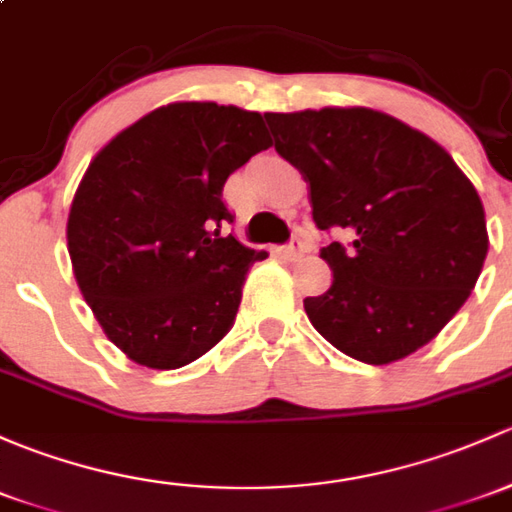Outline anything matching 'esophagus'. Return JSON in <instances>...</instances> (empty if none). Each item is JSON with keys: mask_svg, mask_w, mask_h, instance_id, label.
I'll list each match as a JSON object with an SVG mask.
<instances>
[{"mask_svg": "<svg viewBox=\"0 0 512 512\" xmlns=\"http://www.w3.org/2000/svg\"><path fill=\"white\" fill-rule=\"evenodd\" d=\"M306 252V245L301 240H292L289 245H284L282 250H279V255L284 257V260H297V257H301Z\"/></svg>", "mask_w": 512, "mask_h": 512, "instance_id": "1", "label": "esophagus"}]
</instances>
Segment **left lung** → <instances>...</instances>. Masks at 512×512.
Listing matches in <instances>:
<instances>
[{
  "label": "left lung",
  "instance_id": "1",
  "mask_svg": "<svg viewBox=\"0 0 512 512\" xmlns=\"http://www.w3.org/2000/svg\"><path fill=\"white\" fill-rule=\"evenodd\" d=\"M274 149L309 186L333 282L304 309L338 351L387 365L427 346L469 299L488 252L483 203L451 154L370 107L265 112Z\"/></svg>",
  "mask_w": 512,
  "mask_h": 512
}]
</instances>
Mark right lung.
I'll use <instances>...</instances> for the list:
<instances>
[{
  "instance_id": "add662e5",
  "label": "right lung",
  "mask_w": 512,
  "mask_h": 512,
  "mask_svg": "<svg viewBox=\"0 0 512 512\" xmlns=\"http://www.w3.org/2000/svg\"><path fill=\"white\" fill-rule=\"evenodd\" d=\"M272 147L260 112L169 102L90 161L68 213L75 282L105 336L134 363L176 370L230 331L265 250L220 238L228 176Z\"/></svg>"
}]
</instances>
